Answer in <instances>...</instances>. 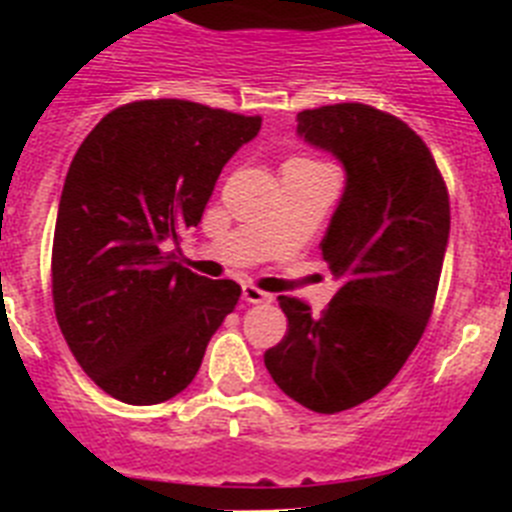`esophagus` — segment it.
Returning a JSON list of instances; mask_svg holds the SVG:
<instances>
[{
	"instance_id": "esophagus-1",
	"label": "esophagus",
	"mask_w": 512,
	"mask_h": 512,
	"mask_svg": "<svg viewBox=\"0 0 512 512\" xmlns=\"http://www.w3.org/2000/svg\"><path fill=\"white\" fill-rule=\"evenodd\" d=\"M243 300H246L248 305H269L271 295L264 292V289L253 287V284H243Z\"/></svg>"
}]
</instances>
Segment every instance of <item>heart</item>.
<instances>
[{"instance_id":"1","label":"heart","mask_w":512,"mask_h":512,"mask_svg":"<svg viewBox=\"0 0 512 512\" xmlns=\"http://www.w3.org/2000/svg\"><path fill=\"white\" fill-rule=\"evenodd\" d=\"M289 164H318V161H310V158H292Z\"/></svg>"}]
</instances>
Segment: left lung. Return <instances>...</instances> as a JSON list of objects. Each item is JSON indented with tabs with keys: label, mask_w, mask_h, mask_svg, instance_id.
I'll return each instance as SVG.
<instances>
[{
	"label": "left lung",
	"mask_w": 512,
	"mask_h": 512,
	"mask_svg": "<svg viewBox=\"0 0 512 512\" xmlns=\"http://www.w3.org/2000/svg\"><path fill=\"white\" fill-rule=\"evenodd\" d=\"M297 120V133L346 166V192L320 243L338 292L320 315L279 297L287 333L264 364L284 395L333 415L382 392L418 346L436 305L451 205L436 158L400 117L341 102Z\"/></svg>",
	"instance_id": "left-lung-1"
}]
</instances>
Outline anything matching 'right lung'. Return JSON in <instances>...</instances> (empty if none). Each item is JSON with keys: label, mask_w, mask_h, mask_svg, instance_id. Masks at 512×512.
I'll return each instance as SVG.
<instances>
[{"label": "right lung", "mask_w": 512, "mask_h": 512, "mask_svg": "<svg viewBox=\"0 0 512 512\" xmlns=\"http://www.w3.org/2000/svg\"><path fill=\"white\" fill-rule=\"evenodd\" d=\"M261 115L138 99L102 117L63 182L51 253L53 310L79 366L115 400L179 395L241 297L189 271L166 243L202 220L217 176Z\"/></svg>", "instance_id": "obj_1"}]
</instances>
